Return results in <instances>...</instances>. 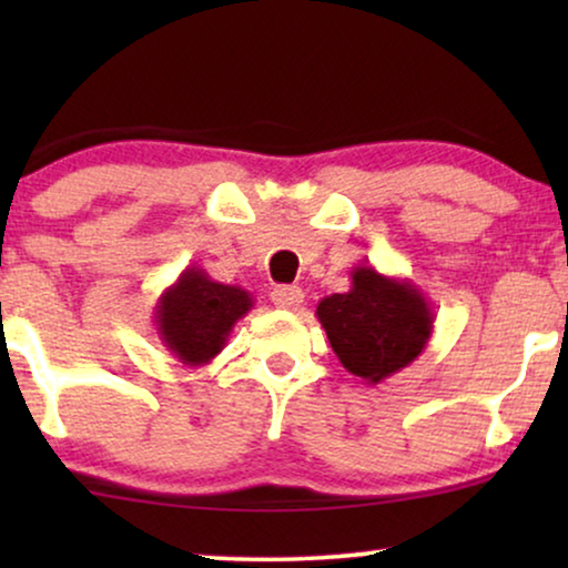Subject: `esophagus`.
Returning <instances> with one entry per match:
<instances>
[{
	"label": "esophagus",
	"instance_id": "obj_1",
	"mask_svg": "<svg viewBox=\"0 0 568 568\" xmlns=\"http://www.w3.org/2000/svg\"><path fill=\"white\" fill-rule=\"evenodd\" d=\"M271 302L282 310H297L302 302H305V292H302L300 286H276V290L271 292Z\"/></svg>",
	"mask_w": 568,
	"mask_h": 568
}]
</instances>
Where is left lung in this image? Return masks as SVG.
I'll use <instances>...</instances> for the list:
<instances>
[{
	"label": "left lung",
	"mask_w": 568,
	"mask_h": 568,
	"mask_svg": "<svg viewBox=\"0 0 568 568\" xmlns=\"http://www.w3.org/2000/svg\"><path fill=\"white\" fill-rule=\"evenodd\" d=\"M346 372L377 385L408 367L434 333V313L410 278L375 266L352 268V290L323 297L315 310Z\"/></svg>",
	"instance_id": "obj_1"
}]
</instances>
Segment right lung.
<instances>
[{
	"instance_id": "1",
	"label": "right lung",
	"mask_w": 568,
	"mask_h": 568,
	"mask_svg": "<svg viewBox=\"0 0 568 568\" xmlns=\"http://www.w3.org/2000/svg\"><path fill=\"white\" fill-rule=\"evenodd\" d=\"M253 310L243 286L214 282L204 268L189 266L154 305L162 346L185 367H204L227 344L240 317Z\"/></svg>"
}]
</instances>
